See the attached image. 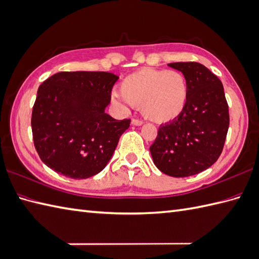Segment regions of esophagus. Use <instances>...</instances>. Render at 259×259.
I'll use <instances>...</instances> for the list:
<instances>
[{"instance_id":"obj_1","label":"esophagus","mask_w":259,"mask_h":259,"mask_svg":"<svg viewBox=\"0 0 259 259\" xmlns=\"http://www.w3.org/2000/svg\"><path fill=\"white\" fill-rule=\"evenodd\" d=\"M131 123L134 125H142L143 121H142V120H139V119H132Z\"/></svg>"}]
</instances>
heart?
Returning <instances> with one entry per match:
<instances>
[{"mask_svg":"<svg viewBox=\"0 0 259 259\" xmlns=\"http://www.w3.org/2000/svg\"><path fill=\"white\" fill-rule=\"evenodd\" d=\"M112 102L125 109L140 108L142 115L154 122L177 119L189 100V83L179 70L143 68L135 71L120 83V94L113 93Z\"/></svg>","mask_w":259,"mask_h":259,"instance_id":"obj_1","label":"heart"}]
</instances>
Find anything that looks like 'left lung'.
<instances>
[{
    "mask_svg": "<svg viewBox=\"0 0 259 259\" xmlns=\"http://www.w3.org/2000/svg\"><path fill=\"white\" fill-rule=\"evenodd\" d=\"M169 66L186 77L189 100L181 115L159 128L150 152L161 172L185 178L218 161L224 148L230 113L222 81L205 66L195 62Z\"/></svg>",
    "mask_w": 259,
    "mask_h": 259,
    "instance_id": "1",
    "label": "left lung"
}]
</instances>
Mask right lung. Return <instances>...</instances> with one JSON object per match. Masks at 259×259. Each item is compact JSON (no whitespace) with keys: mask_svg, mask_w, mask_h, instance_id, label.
I'll list each match as a JSON object with an SVG mask.
<instances>
[{"mask_svg":"<svg viewBox=\"0 0 259 259\" xmlns=\"http://www.w3.org/2000/svg\"><path fill=\"white\" fill-rule=\"evenodd\" d=\"M118 78L106 71H61L41 82L31 123L35 149L48 167L80 180L107 165L131 121L105 112Z\"/></svg>","mask_w":259,"mask_h":259,"instance_id":"obj_1","label":"right lung"}]
</instances>
